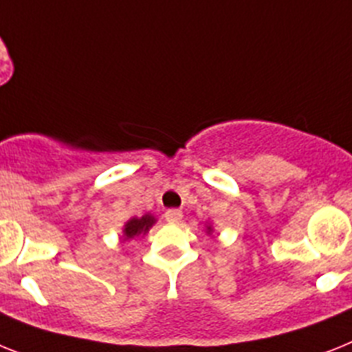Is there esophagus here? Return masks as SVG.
Wrapping results in <instances>:
<instances>
[{
    "instance_id": "1",
    "label": "esophagus",
    "mask_w": 352,
    "mask_h": 352,
    "mask_svg": "<svg viewBox=\"0 0 352 352\" xmlns=\"http://www.w3.org/2000/svg\"><path fill=\"white\" fill-rule=\"evenodd\" d=\"M183 217V212L179 208H170V210L165 212V219L169 223H179Z\"/></svg>"
}]
</instances>
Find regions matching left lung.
I'll use <instances>...</instances> for the list:
<instances>
[{"mask_svg": "<svg viewBox=\"0 0 352 352\" xmlns=\"http://www.w3.org/2000/svg\"><path fill=\"white\" fill-rule=\"evenodd\" d=\"M208 230H210V226H208Z\"/></svg>", "mask_w": 352, "mask_h": 352, "instance_id": "1", "label": "left lung"}]
</instances>
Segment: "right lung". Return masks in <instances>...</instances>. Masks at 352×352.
I'll return each instance as SVG.
<instances>
[{
    "label": "right lung",
    "mask_w": 352,
    "mask_h": 352,
    "mask_svg": "<svg viewBox=\"0 0 352 352\" xmlns=\"http://www.w3.org/2000/svg\"><path fill=\"white\" fill-rule=\"evenodd\" d=\"M155 223L156 219L151 216V214H145V216L142 217H131L129 221L126 223L124 235H126V239H133L136 235H145Z\"/></svg>",
    "instance_id": "right-lung-1"
}]
</instances>
